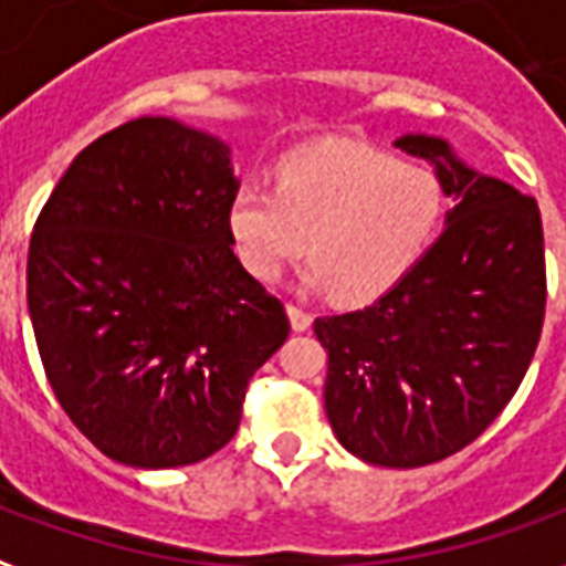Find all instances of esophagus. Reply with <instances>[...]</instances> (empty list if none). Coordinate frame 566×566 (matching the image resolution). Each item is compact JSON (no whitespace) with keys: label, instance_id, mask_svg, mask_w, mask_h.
Segmentation results:
<instances>
[{"label":"esophagus","instance_id":"34e87169","mask_svg":"<svg viewBox=\"0 0 566 566\" xmlns=\"http://www.w3.org/2000/svg\"><path fill=\"white\" fill-rule=\"evenodd\" d=\"M286 313H289V323H292V328H295V332H307V328L313 325L311 313L301 311V307H295V304H289Z\"/></svg>","mask_w":566,"mask_h":566}]
</instances>
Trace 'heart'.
Listing matches in <instances>:
<instances>
[{"mask_svg": "<svg viewBox=\"0 0 566 566\" xmlns=\"http://www.w3.org/2000/svg\"><path fill=\"white\" fill-rule=\"evenodd\" d=\"M443 217L447 189L431 165L365 144H313L280 159L274 189H234L226 232L250 277L274 283L307 250L304 283L361 304L422 262Z\"/></svg>", "mask_w": 566, "mask_h": 566, "instance_id": "1", "label": "heart"}]
</instances>
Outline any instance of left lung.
<instances>
[{
    "mask_svg": "<svg viewBox=\"0 0 566 566\" xmlns=\"http://www.w3.org/2000/svg\"><path fill=\"white\" fill-rule=\"evenodd\" d=\"M395 147L428 159L452 210L419 265L370 307L319 316L325 413L346 452L424 468L473 443L525 379L546 313L537 201L480 175L437 135Z\"/></svg>",
    "mask_w": 566,
    "mask_h": 566,
    "instance_id": "obj_1",
    "label": "left lung"
}]
</instances>
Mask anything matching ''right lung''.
Instances as JSON below:
<instances>
[{
  "mask_svg": "<svg viewBox=\"0 0 566 566\" xmlns=\"http://www.w3.org/2000/svg\"><path fill=\"white\" fill-rule=\"evenodd\" d=\"M232 150L138 117L74 156L27 262L41 365L77 431L129 468L196 464L241 424L247 382L289 334L232 250Z\"/></svg>",
  "mask_w": 566,
  "mask_h": 566,
  "instance_id": "right-lung-1",
  "label": "right lung"
}]
</instances>
